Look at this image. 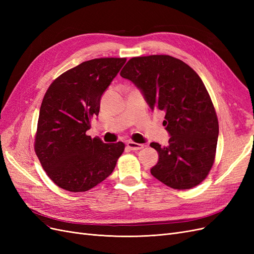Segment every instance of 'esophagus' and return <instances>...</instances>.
Masks as SVG:
<instances>
[{
    "instance_id": "1",
    "label": "esophagus",
    "mask_w": 254,
    "mask_h": 254,
    "mask_svg": "<svg viewBox=\"0 0 254 254\" xmlns=\"http://www.w3.org/2000/svg\"><path fill=\"white\" fill-rule=\"evenodd\" d=\"M127 147L131 150H140V149L144 148V144H139V143H134L132 141H128Z\"/></svg>"
}]
</instances>
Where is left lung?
I'll list each match as a JSON object with an SVG mask.
<instances>
[{"label": "left lung", "mask_w": 254, "mask_h": 254, "mask_svg": "<svg viewBox=\"0 0 254 254\" xmlns=\"http://www.w3.org/2000/svg\"><path fill=\"white\" fill-rule=\"evenodd\" d=\"M121 76L140 89L150 109L164 111L168 145L150 143L159 153L150 173L176 190L202 182L214 163L218 120L211 97L198 74L182 60L168 55L133 57Z\"/></svg>", "instance_id": "1"}]
</instances>
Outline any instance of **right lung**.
<instances>
[{
    "instance_id": "obj_1",
    "label": "right lung",
    "mask_w": 254,
    "mask_h": 254,
    "mask_svg": "<svg viewBox=\"0 0 254 254\" xmlns=\"http://www.w3.org/2000/svg\"><path fill=\"white\" fill-rule=\"evenodd\" d=\"M126 58H97L78 64L52 82L40 107L35 151L44 171L61 189L86 191L113 172L122 142L106 144L87 135L101 98Z\"/></svg>"
}]
</instances>
